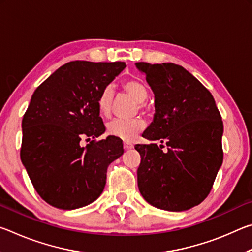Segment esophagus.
I'll use <instances>...</instances> for the list:
<instances>
[{"label":"esophagus","mask_w":252,"mask_h":252,"mask_svg":"<svg viewBox=\"0 0 252 252\" xmlns=\"http://www.w3.org/2000/svg\"><path fill=\"white\" fill-rule=\"evenodd\" d=\"M123 147H125V149H126V150H129V149H132V148H133V144H132V143H130V142H125V143H123Z\"/></svg>","instance_id":"34e87169"}]
</instances>
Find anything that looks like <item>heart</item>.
Returning a JSON list of instances; mask_svg holds the SVG:
<instances>
[{
    "instance_id": "b5f03b06",
    "label": "heart",
    "mask_w": 252,
    "mask_h": 252,
    "mask_svg": "<svg viewBox=\"0 0 252 252\" xmlns=\"http://www.w3.org/2000/svg\"><path fill=\"white\" fill-rule=\"evenodd\" d=\"M125 91L129 93L131 96L139 102L140 106L144 108L143 102L148 97V88L147 85L140 80L130 79L126 80L122 84ZM113 89L112 87H106L101 92V94L97 99V108L102 116H110L111 110L113 104ZM146 122L141 118L131 119V120H123V119H114L106 123V132L108 134L123 140V141H133L140 132H141Z\"/></svg>"
}]
</instances>
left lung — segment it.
I'll return each instance as SVG.
<instances>
[{"label": "left lung", "mask_w": 252, "mask_h": 252, "mask_svg": "<svg viewBox=\"0 0 252 252\" xmlns=\"http://www.w3.org/2000/svg\"><path fill=\"white\" fill-rule=\"evenodd\" d=\"M155 93L156 113L142 136L160 140L136 144L141 156L138 187L147 202L185 211L210 192L223 161V123L215 99L198 79L174 63H135Z\"/></svg>", "instance_id": "obj_1"}]
</instances>
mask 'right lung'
I'll list each match as a JSON object with an SVG mask.
<instances>
[{
    "label": "right lung",
    "instance_id": "right-lung-1",
    "mask_svg": "<svg viewBox=\"0 0 252 252\" xmlns=\"http://www.w3.org/2000/svg\"><path fill=\"white\" fill-rule=\"evenodd\" d=\"M125 62L72 61L37 87L22 120L21 161L40 197L73 210L92 203L104 189L106 169L123 144L104 133L97 99L126 67Z\"/></svg>",
    "mask_w": 252,
    "mask_h": 252
}]
</instances>
